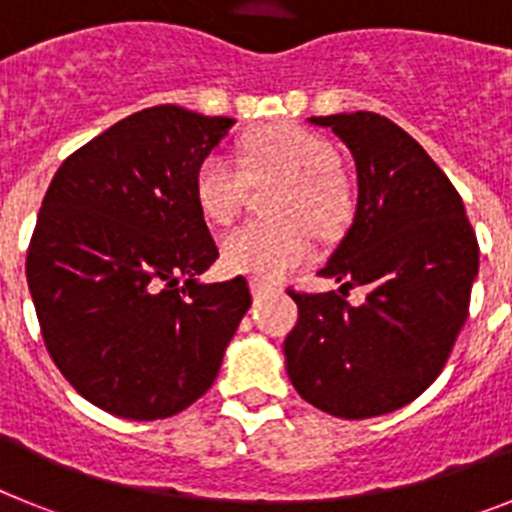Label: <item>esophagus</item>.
Returning <instances> with one entry per match:
<instances>
[{
  "label": "esophagus",
  "instance_id": "obj_1",
  "mask_svg": "<svg viewBox=\"0 0 512 512\" xmlns=\"http://www.w3.org/2000/svg\"><path fill=\"white\" fill-rule=\"evenodd\" d=\"M251 292H253V300H261V297L271 295L274 287L269 282H261V279H251Z\"/></svg>",
  "mask_w": 512,
  "mask_h": 512
}]
</instances>
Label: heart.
Returning a JSON list of instances; mask_svg holds the SVG:
<instances>
[{"label": "heart", "mask_w": 512, "mask_h": 512, "mask_svg": "<svg viewBox=\"0 0 512 512\" xmlns=\"http://www.w3.org/2000/svg\"><path fill=\"white\" fill-rule=\"evenodd\" d=\"M241 164L212 153L194 174V197L210 220L228 225L253 184L282 182L271 215L284 223H246L225 235L223 261L230 271L277 279L310 256L302 225L325 233L343 223L351 197L338 174V153L328 140L297 125H277L251 135Z\"/></svg>", "instance_id": "b5f03b06"}]
</instances>
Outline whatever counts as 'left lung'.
Instances as JSON below:
<instances>
[{"label":"left lung","instance_id":"left-lung-1","mask_svg":"<svg viewBox=\"0 0 512 512\" xmlns=\"http://www.w3.org/2000/svg\"><path fill=\"white\" fill-rule=\"evenodd\" d=\"M356 161L354 225L318 274L338 292H297L300 318L284 338L287 374L302 400L361 420L413 402L441 374L467 323L479 243L449 176L418 140L374 112L310 117ZM373 289L364 306L345 289Z\"/></svg>","mask_w":512,"mask_h":512}]
</instances>
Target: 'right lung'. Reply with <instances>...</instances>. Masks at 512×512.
Here are the masks:
<instances>
[{"mask_svg": "<svg viewBox=\"0 0 512 512\" xmlns=\"http://www.w3.org/2000/svg\"><path fill=\"white\" fill-rule=\"evenodd\" d=\"M230 125L176 104L140 110L71 153L43 197L25 271L45 348L117 418L200 400L251 307L243 277L197 282L220 253L194 174Z\"/></svg>", "mask_w": 512, "mask_h": 512, "instance_id": "obj_1", "label": "right lung"}]
</instances>
